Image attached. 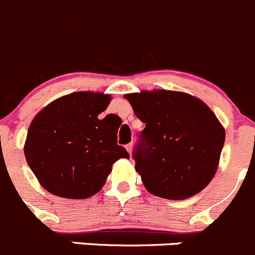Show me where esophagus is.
I'll list each match as a JSON object with an SVG mask.
<instances>
[{"instance_id": "1", "label": "esophagus", "mask_w": 255, "mask_h": 255, "mask_svg": "<svg viewBox=\"0 0 255 255\" xmlns=\"http://www.w3.org/2000/svg\"><path fill=\"white\" fill-rule=\"evenodd\" d=\"M126 148H127L128 153L132 154V149H133V143H128L127 146H126Z\"/></svg>"}]
</instances>
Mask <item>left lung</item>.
<instances>
[{"mask_svg":"<svg viewBox=\"0 0 255 255\" xmlns=\"http://www.w3.org/2000/svg\"><path fill=\"white\" fill-rule=\"evenodd\" d=\"M146 127L133 149L135 171L151 194L182 200L211 181L225 130L204 102L186 93L154 90L127 94Z\"/></svg>","mask_w":255,"mask_h":255,"instance_id":"obj_1","label":"left lung"}]
</instances>
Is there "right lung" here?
Listing matches in <instances>:
<instances>
[{
	"label": "right lung",
	"instance_id": "right-lung-1",
	"mask_svg": "<svg viewBox=\"0 0 255 255\" xmlns=\"http://www.w3.org/2000/svg\"><path fill=\"white\" fill-rule=\"evenodd\" d=\"M109 102L108 94L71 93L35 117L23 149L44 189L66 199H87L103 187L117 160L129 158L117 144L120 117H99Z\"/></svg>",
	"mask_w": 255,
	"mask_h": 255
}]
</instances>
